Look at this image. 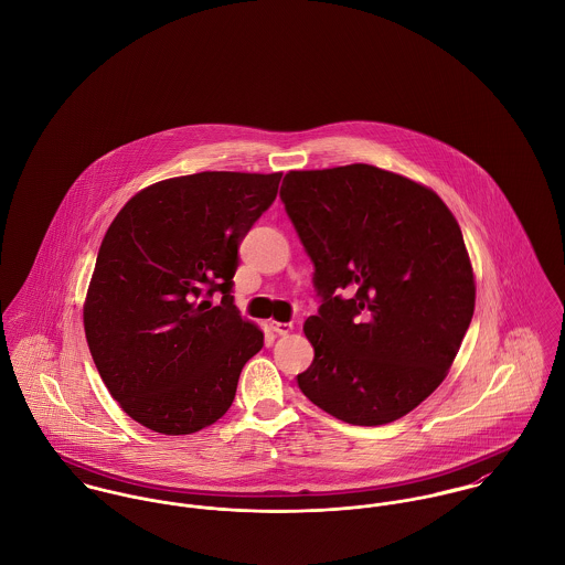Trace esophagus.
<instances>
[{
	"label": "esophagus",
	"instance_id": "obj_1",
	"mask_svg": "<svg viewBox=\"0 0 565 565\" xmlns=\"http://www.w3.org/2000/svg\"><path fill=\"white\" fill-rule=\"evenodd\" d=\"M269 326H271V330L276 332V334H289L291 330H294V323L291 322H269Z\"/></svg>",
	"mask_w": 565,
	"mask_h": 565
}]
</instances>
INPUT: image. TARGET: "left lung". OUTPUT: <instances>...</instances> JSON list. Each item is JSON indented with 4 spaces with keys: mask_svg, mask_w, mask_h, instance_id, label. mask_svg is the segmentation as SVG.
Returning <instances> with one entry per match:
<instances>
[{
    "mask_svg": "<svg viewBox=\"0 0 565 565\" xmlns=\"http://www.w3.org/2000/svg\"><path fill=\"white\" fill-rule=\"evenodd\" d=\"M280 200L320 298L298 387L354 426L403 417L446 379L475 316L455 215L435 191L363 162L289 171Z\"/></svg>",
    "mask_w": 565,
    "mask_h": 565,
    "instance_id": "8db88e82",
    "label": "left lung"
}]
</instances>
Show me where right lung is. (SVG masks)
I'll return each instance as SVG.
<instances>
[{"label": "right lung", "mask_w": 565, "mask_h": 565, "mask_svg": "<svg viewBox=\"0 0 565 565\" xmlns=\"http://www.w3.org/2000/svg\"><path fill=\"white\" fill-rule=\"evenodd\" d=\"M282 173L202 171L139 191L99 245L84 302L95 367L121 408L162 435L217 422L263 348L235 307L239 243ZM223 300L212 305V296Z\"/></svg>", "instance_id": "right-lung-1"}]
</instances>
